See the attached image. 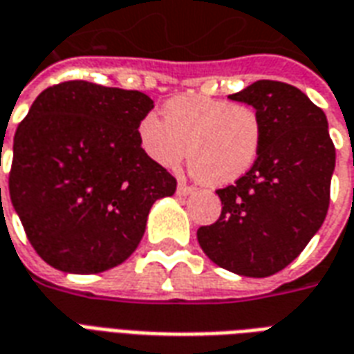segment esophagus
I'll list each match as a JSON object with an SVG mask.
<instances>
[{
	"instance_id": "esophagus-1",
	"label": "esophagus",
	"mask_w": 354,
	"mask_h": 354,
	"mask_svg": "<svg viewBox=\"0 0 354 354\" xmlns=\"http://www.w3.org/2000/svg\"><path fill=\"white\" fill-rule=\"evenodd\" d=\"M193 192H195V187H192V185L184 184V182H180V184H178V189H176L178 195L185 197V195H189V193H193Z\"/></svg>"
}]
</instances>
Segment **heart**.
Listing matches in <instances>:
<instances>
[{"mask_svg":"<svg viewBox=\"0 0 354 354\" xmlns=\"http://www.w3.org/2000/svg\"><path fill=\"white\" fill-rule=\"evenodd\" d=\"M155 113L140 119V149L162 169H176L185 159L208 185H227L243 178L258 159L263 140L258 111L203 94H180Z\"/></svg>","mask_w":354,"mask_h":354,"instance_id":"heart-1","label":"heart"}]
</instances>
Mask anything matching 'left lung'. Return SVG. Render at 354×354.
I'll return each instance as SVG.
<instances>
[{
	"label": "left lung",
	"instance_id": "8db88e82",
	"mask_svg": "<svg viewBox=\"0 0 354 354\" xmlns=\"http://www.w3.org/2000/svg\"><path fill=\"white\" fill-rule=\"evenodd\" d=\"M230 98L258 111L261 149L245 176L216 192L222 214L197 241L216 266L261 279L296 260L320 230L335 147L324 111L288 83L256 81Z\"/></svg>",
	"mask_w": 354,
	"mask_h": 354
}]
</instances>
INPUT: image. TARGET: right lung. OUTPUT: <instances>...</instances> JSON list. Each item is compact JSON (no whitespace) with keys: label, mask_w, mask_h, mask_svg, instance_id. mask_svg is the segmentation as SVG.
I'll return each mask as SVG.
<instances>
[{"label":"right lung","mask_w":354,"mask_h":354,"mask_svg":"<svg viewBox=\"0 0 354 354\" xmlns=\"http://www.w3.org/2000/svg\"><path fill=\"white\" fill-rule=\"evenodd\" d=\"M153 108L140 91L64 81L45 88L15 132L9 195L28 241L66 273L123 263L153 203L176 178L140 149L136 129Z\"/></svg>","instance_id":"right-lung-1"}]
</instances>
